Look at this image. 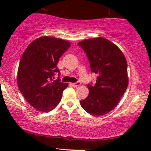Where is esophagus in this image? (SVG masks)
<instances>
[{
  "mask_svg": "<svg viewBox=\"0 0 151 151\" xmlns=\"http://www.w3.org/2000/svg\"><path fill=\"white\" fill-rule=\"evenodd\" d=\"M72 85L74 87H77V86L81 85V83L79 82V81H77V82H76V83H72Z\"/></svg>",
  "mask_w": 151,
  "mask_h": 151,
  "instance_id": "1",
  "label": "esophagus"
}]
</instances>
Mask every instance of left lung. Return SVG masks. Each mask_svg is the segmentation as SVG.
<instances>
[{
  "mask_svg": "<svg viewBox=\"0 0 151 151\" xmlns=\"http://www.w3.org/2000/svg\"><path fill=\"white\" fill-rule=\"evenodd\" d=\"M89 59L91 72L97 75L94 85L80 104L93 116L109 113L116 106L129 84L127 62L122 51L104 37L84 40L78 43Z\"/></svg>",
  "mask_w": 151,
  "mask_h": 151,
  "instance_id": "8db88e82",
  "label": "left lung"
}]
</instances>
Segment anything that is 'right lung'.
Here are the masks:
<instances>
[{"instance_id":"add662e5","label":"right lung","mask_w":151,"mask_h":151,"mask_svg":"<svg viewBox=\"0 0 151 151\" xmlns=\"http://www.w3.org/2000/svg\"><path fill=\"white\" fill-rule=\"evenodd\" d=\"M71 46L70 41L50 36L37 38L27 46L19 64L17 82L26 101L38 111L52 110L61 101L68 86L60 79L54 80L59 59Z\"/></svg>"}]
</instances>
